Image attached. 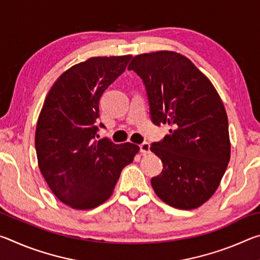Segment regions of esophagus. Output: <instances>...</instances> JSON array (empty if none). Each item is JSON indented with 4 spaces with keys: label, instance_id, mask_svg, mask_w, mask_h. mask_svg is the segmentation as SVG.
<instances>
[{
    "label": "esophagus",
    "instance_id": "esophagus-1",
    "mask_svg": "<svg viewBox=\"0 0 260 260\" xmlns=\"http://www.w3.org/2000/svg\"><path fill=\"white\" fill-rule=\"evenodd\" d=\"M140 151L142 152L143 155H148V153L150 152V146H149V143L143 142L142 144H140Z\"/></svg>",
    "mask_w": 260,
    "mask_h": 260
}]
</instances>
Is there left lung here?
I'll return each mask as SVG.
<instances>
[{"instance_id": "left-lung-1", "label": "left lung", "mask_w": 260, "mask_h": 260, "mask_svg": "<svg viewBox=\"0 0 260 260\" xmlns=\"http://www.w3.org/2000/svg\"><path fill=\"white\" fill-rule=\"evenodd\" d=\"M128 70L146 86L151 121L171 126L150 150L162 171L151 179L156 195L175 209L204 204L219 187L231 158L228 118L212 83L174 51L135 56Z\"/></svg>"}]
</instances>
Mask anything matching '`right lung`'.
Masks as SVG:
<instances>
[{"instance_id": "1", "label": "right lung", "mask_w": 260, "mask_h": 260, "mask_svg": "<svg viewBox=\"0 0 260 260\" xmlns=\"http://www.w3.org/2000/svg\"><path fill=\"white\" fill-rule=\"evenodd\" d=\"M131 58L91 57L73 65L57 79L43 103L35 131L39 169L57 199L72 209L104 203L140 150L129 142L96 140L101 96Z\"/></svg>"}]
</instances>
